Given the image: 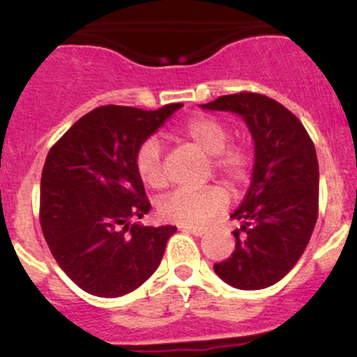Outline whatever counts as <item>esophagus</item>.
<instances>
[{
  "label": "esophagus",
  "instance_id": "obj_1",
  "mask_svg": "<svg viewBox=\"0 0 357 357\" xmlns=\"http://www.w3.org/2000/svg\"><path fill=\"white\" fill-rule=\"evenodd\" d=\"M181 229H182V231H185V233H191V235H195V236H203V235H205V229H203V227L181 226Z\"/></svg>",
  "mask_w": 357,
  "mask_h": 357
}]
</instances>
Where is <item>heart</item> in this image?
<instances>
[{"instance_id":"obj_1","label":"heart","mask_w":357,"mask_h":357,"mask_svg":"<svg viewBox=\"0 0 357 357\" xmlns=\"http://www.w3.org/2000/svg\"><path fill=\"white\" fill-rule=\"evenodd\" d=\"M182 142L208 155L215 173H219L229 185H240L250 173V155L242 147H227L229 130L220 121L206 115L192 117L176 131ZM138 176L147 188L161 189L166 184V176L161 165V145L154 138L140 145L137 152ZM226 192L215 185L202 189H176L169 192L159 205L162 219L181 226H203L226 206Z\"/></svg>"}]
</instances>
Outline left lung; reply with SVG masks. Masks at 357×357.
Listing matches in <instances>:
<instances>
[{
    "label": "left lung",
    "mask_w": 357,
    "mask_h": 357,
    "mask_svg": "<svg viewBox=\"0 0 357 357\" xmlns=\"http://www.w3.org/2000/svg\"><path fill=\"white\" fill-rule=\"evenodd\" d=\"M240 115L254 142L247 195L231 219L235 250L213 271L236 289L256 291L286 277L314 231L319 205L315 147L298 117L263 94L240 93L202 105Z\"/></svg>",
    "instance_id": "1"
}]
</instances>
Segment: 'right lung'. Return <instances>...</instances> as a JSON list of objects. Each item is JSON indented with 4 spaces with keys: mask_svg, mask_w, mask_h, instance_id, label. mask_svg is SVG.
Returning <instances> with one entry per match:
<instances>
[{
    "mask_svg": "<svg viewBox=\"0 0 357 357\" xmlns=\"http://www.w3.org/2000/svg\"><path fill=\"white\" fill-rule=\"evenodd\" d=\"M182 107L94 108L50 149L40 185V224L54 259L86 293L124 296L158 270L176 227L135 222L151 210L135 159L140 145Z\"/></svg>",
    "mask_w": 357,
    "mask_h": 357,
    "instance_id": "right-lung-1",
    "label": "right lung"
}]
</instances>
